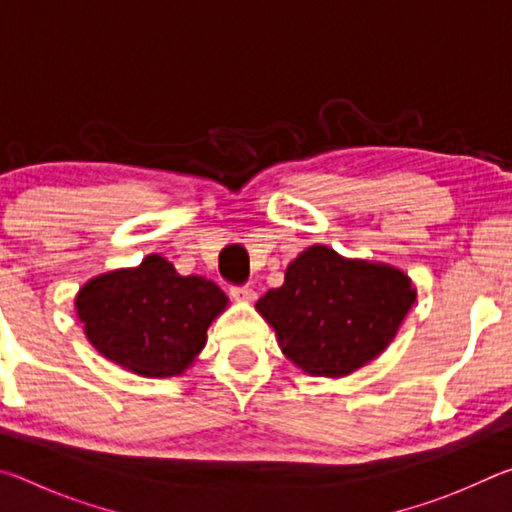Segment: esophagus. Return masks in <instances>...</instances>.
<instances>
[{
    "mask_svg": "<svg viewBox=\"0 0 512 512\" xmlns=\"http://www.w3.org/2000/svg\"><path fill=\"white\" fill-rule=\"evenodd\" d=\"M232 298L239 302H253L255 300V291L250 287H232Z\"/></svg>",
    "mask_w": 512,
    "mask_h": 512,
    "instance_id": "34e87169",
    "label": "esophagus"
}]
</instances>
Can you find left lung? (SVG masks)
Wrapping results in <instances>:
<instances>
[{
    "mask_svg": "<svg viewBox=\"0 0 512 512\" xmlns=\"http://www.w3.org/2000/svg\"><path fill=\"white\" fill-rule=\"evenodd\" d=\"M415 296L400 268L311 246L255 309L275 329L284 357L307 375L345 377L391 345Z\"/></svg>",
    "mask_w": 512,
    "mask_h": 512,
    "instance_id": "1",
    "label": "left lung"
}]
</instances>
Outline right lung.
<instances>
[{"label":"right lung","instance_id":"add662e5","mask_svg":"<svg viewBox=\"0 0 512 512\" xmlns=\"http://www.w3.org/2000/svg\"><path fill=\"white\" fill-rule=\"evenodd\" d=\"M76 314L103 357L142 377L183 375L201 354L207 327L228 307L212 280L180 275L160 255L85 282Z\"/></svg>","mask_w":512,"mask_h":512}]
</instances>
